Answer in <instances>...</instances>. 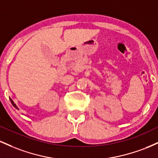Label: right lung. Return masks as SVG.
I'll return each mask as SVG.
<instances>
[{
	"instance_id": "1",
	"label": "right lung",
	"mask_w": 158,
	"mask_h": 158,
	"mask_svg": "<svg viewBox=\"0 0 158 158\" xmlns=\"http://www.w3.org/2000/svg\"><path fill=\"white\" fill-rule=\"evenodd\" d=\"M10 101H11V102H12V106H13L14 107H15V108H17V109H19V108H17V106H16V105L15 104V103H14V102H13V101H12V99H10Z\"/></svg>"
}]
</instances>
